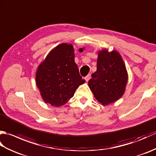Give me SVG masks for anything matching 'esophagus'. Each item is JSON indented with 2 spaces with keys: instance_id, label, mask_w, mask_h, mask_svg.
I'll return each mask as SVG.
<instances>
[{
  "instance_id": "obj_1",
  "label": "esophagus",
  "mask_w": 156,
  "mask_h": 156,
  "mask_svg": "<svg viewBox=\"0 0 156 156\" xmlns=\"http://www.w3.org/2000/svg\"><path fill=\"white\" fill-rule=\"evenodd\" d=\"M90 75L88 74V75H87V76L85 77V80H86V81L88 82L89 80H90Z\"/></svg>"
}]
</instances>
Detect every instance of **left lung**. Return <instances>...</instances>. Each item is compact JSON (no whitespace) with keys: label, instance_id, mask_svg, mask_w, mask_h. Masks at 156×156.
<instances>
[{"label":"left lung","instance_id":"left-lung-1","mask_svg":"<svg viewBox=\"0 0 156 156\" xmlns=\"http://www.w3.org/2000/svg\"><path fill=\"white\" fill-rule=\"evenodd\" d=\"M127 82V71L121 54L107 49L98 51L97 71L88 81L95 98L105 106L116 102L124 94Z\"/></svg>","mask_w":156,"mask_h":156}]
</instances>
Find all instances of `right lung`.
Returning a JSON list of instances; mask_svg holds the SVG:
<instances>
[{"label": "right lung", "instance_id": "obj_1", "mask_svg": "<svg viewBox=\"0 0 156 156\" xmlns=\"http://www.w3.org/2000/svg\"><path fill=\"white\" fill-rule=\"evenodd\" d=\"M84 49L80 48L79 51ZM74 57L73 45L63 43L51 49L39 65L35 81L45 103L61 107L73 97L79 86L86 82L80 75Z\"/></svg>", "mask_w": 156, "mask_h": 156}]
</instances>
